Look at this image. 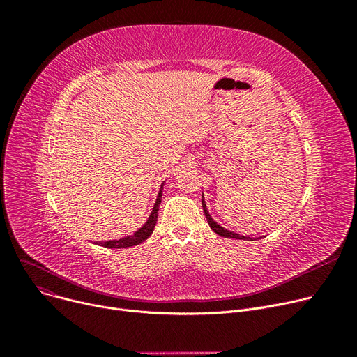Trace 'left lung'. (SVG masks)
Segmentation results:
<instances>
[{
    "instance_id": "obj_1",
    "label": "left lung",
    "mask_w": 357,
    "mask_h": 357,
    "mask_svg": "<svg viewBox=\"0 0 357 357\" xmlns=\"http://www.w3.org/2000/svg\"><path fill=\"white\" fill-rule=\"evenodd\" d=\"M201 204H202V210H204L205 217H207V221H208V224H210V227H211V230H213L215 234H218V236H221V237H227V238H237V240H250V241H252V240H256V238H253V237L240 236V234H237V233H234V231H230V230H227V229L221 227L220 224H217V222L213 220V217L210 215L208 210H207V204H205L204 194H202ZM259 238H261V237H259ZM259 238H257V240H259Z\"/></svg>"
}]
</instances>
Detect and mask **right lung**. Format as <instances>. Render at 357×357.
Segmentation results:
<instances>
[{
    "mask_svg": "<svg viewBox=\"0 0 357 357\" xmlns=\"http://www.w3.org/2000/svg\"><path fill=\"white\" fill-rule=\"evenodd\" d=\"M163 185H165V182L160 185V190H159L156 202H155L153 208H152V213H150L147 221L143 224V226H142L135 234L123 237V238H119V240L100 241V243H96V245L102 246V248H108V249H124V248H131V246L140 245L142 241H144L147 237L152 236V233H153V230H155V226H156V221H158L159 205H160V202H162V190H163Z\"/></svg>",
    "mask_w": 357,
    "mask_h": 357,
    "instance_id": "1",
    "label": "right lung"
}]
</instances>
